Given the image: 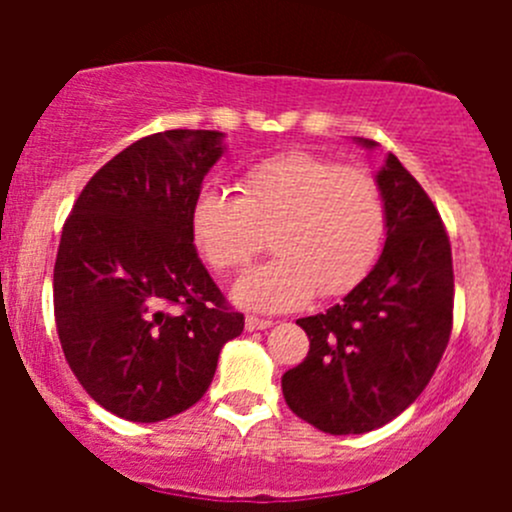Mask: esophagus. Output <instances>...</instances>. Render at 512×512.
Returning <instances> with one entry per match:
<instances>
[{
    "mask_svg": "<svg viewBox=\"0 0 512 512\" xmlns=\"http://www.w3.org/2000/svg\"><path fill=\"white\" fill-rule=\"evenodd\" d=\"M267 327H272V319L255 317V314H247V317H245V329H247V332H257V329H267Z\"/></svg>",
    "mask_w": 512,
    "mask_h": 512,
    "instance_id": "esophagus-1",
    "label": "esophagus"
}]
</instances>
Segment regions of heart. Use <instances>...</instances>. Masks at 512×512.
<instances>
[{
	"label": "heart",
	"mask_w": 512,
	"mask_h": 512,
	"mask_svg": "<svg viewBox=\"0 0 512 512\" xmlns=\"http://www.w3.org/2000/svg\"><path fill=\"white\" fill-rule=\"evenodd\" d=\"M237 193L200 190L190 225L218 272L245 270L270 242L280 252L232 289L245 307L282 312L317 292L347 294L369 275L384 245V195L361 168L289 151L242 170Z\"/></svg>",
	"instance_id": "1"
}]
</instances>
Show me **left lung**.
<instances>
[{"mask_svg":"<svg viewBox=\"0 0 512 512\" xmlns=\"http://www.w3.org/2000/svg\"><path fill=\"white\" fill-rule=\"evenodd\" d=\"M376 183L384 252L342 302L297 319L309 352L282 376L289 409L332 436L374 431L409 409L451 339L453 257L441 215L394 153Z\"/></svg>","mask_w":512,"mask_h":512,"instance_id":"left-lung-1","label":"left lung"}]
</instances>
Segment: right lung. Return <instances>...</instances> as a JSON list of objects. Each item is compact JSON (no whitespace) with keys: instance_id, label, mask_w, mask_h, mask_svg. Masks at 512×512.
I'll list each match as a JSON object with an SVG mask.
<instances>
[{"instance_id":"add662e5","label":"right lung","mask_w":512,"mask_h":512,"mask_svg":"<svg viewBox=\"0 0 512 512\" xmlns=\"http://www.w3.org/2000/svg\"><path fill=\"white\" fill-rule=\"evenodd\" d=\"M220 156V131L141 138L96 170L64 223L54 265L61 349L86 394L126 421L156 423L203 399L220 349L245 327L190 225Z\"/></svg>"}]
</instances>
